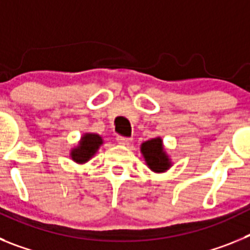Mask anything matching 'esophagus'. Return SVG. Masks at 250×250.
I'll use <instances>...</instances> for the list:
<instances>
[{
  "label": "esophagus",
  "instance_id": "obj_1",
  "mask_svg": "<svg viewBox=\"0 0 250 250\" xmlns=\"http://www.w3.org/2000/svg\"><path fill=\"white\" fill-rule=\"evenodd\" d=\"M116 140H118L119 144H121V145L131 144V139L127 138V136H118V138H116Z\"/></svg>",
  "mask_w": 250,
  "mask_h": 250
}]
</instances>
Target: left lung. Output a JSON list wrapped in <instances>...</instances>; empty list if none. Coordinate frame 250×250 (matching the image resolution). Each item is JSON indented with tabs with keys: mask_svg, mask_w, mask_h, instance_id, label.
<instances>
[{
	"mask_svg": "<svg viewBox=\"0 0 250 250\" xmlns=\"http://www.w3.org/2000/svg\"><path fill=\"white\" fill-rule=\"evenodd\" d=\"M141 152L150 169L154 171H164L170 167V161L163 151L161 139H152L141 145Z\"/></svg>",
	"mask_w": 250,
	"mask_h": 250,
	"instance_id": "1",
	"label": "left lung"
}]
</instances>
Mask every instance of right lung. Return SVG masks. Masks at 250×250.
Wrapping results in <instances>:
<instances>
[{
	"mask_svg": "<svg viewBox=\"0 0 250 250\" xmlns=\"http://www.w3.org/2000/svg\"><path fill=\"white\" fill-rule=\"evenodd\" d=\"M101 144H103V140L100 136L95 135V134H86L81 139L80 146L72 150V159L77 163H85L94 155L95 151L99 149Z\"/></svg>",
	"mask_w": 250,
	"mask_h": 250,
	"instance_id": "1",
	"label": "right lung"
}]
</instances>
